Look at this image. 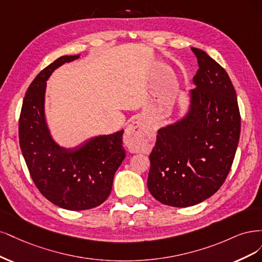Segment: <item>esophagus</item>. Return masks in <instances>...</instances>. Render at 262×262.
Instances as JSON below:
<instances>
[{"label": "esophagus", "instance_id": "obj_1", "mask_svg": "<svg viewBox=\"0 0 262 262\" xmlns=\"http://www.w3.org/2000/svg\"><path fill=\"white\" fill-rule=\"evenodd\" d=\"M143 134H145V125L140 121L134 122L132 125H129L127 129L125 130L124 134V142L125 146L130 152H135L137 148L138 142L142 138Z\"/></svg>", "mask_w": 262, "mask_h": 262}]
</instances>
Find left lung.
Wrapping results in <instances>:
<instances>
[{
	"label": "left lung",
	"mask_w": 262,
	"mask_h": 262,
	"mask_svg": "<svg viewBox=\"0 0 262 262\" xmlns=\"http://www.w3.org/2000/svg\"><path fill=\"white\" fill-rule=\"evenodd\" d=\"M199 70L187 112L158 130L150 154L148 189L163 205L185 208L215 193L229 174L241 134L229 75L205 51L191 48Z\"/></svg>",
	"instance_id": "obj_1"
}]
</instances>
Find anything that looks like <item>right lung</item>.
I'll use <instances>...</instances> for the list:
<instances>
[{"label": "right lung", "instance_id": "right-lung-1", "mask_svg": "<svg viewBox=\"0 0 262 262\" xmlns=\"http://www.w3.org/2000/svg\"><path fill=\"white\" fill-rule=\"evenodd\" d=\"M77 58L79 54L61 56L38 74L24 98L19 117V145L33 183L52 204L72 211L103 204L125 159L123 129L72 148L60 146L52 137L45 108L47 80L58 67Z\"/></svg>", "mask_w": 262, "mask_h": 262}]
</instances>
